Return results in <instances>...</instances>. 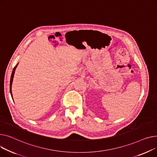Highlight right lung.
Returning a JSON list of instances; mask_svg holds the SVG:
<instances>
[{
    "mask_svg": "<svg viewBox=\"0 0 157 157\" xmlns=\"http://www.w3.org/2000/svg\"><path fill=\"white\" fill-rule=\"evenodd\" d=\"M18 63L16 64V65L14 67V68H13V71H12V74H11V80H10V93H11V97L13 98V94H12V90H11V88H12V84H13V77H14V72H15V70H16V68L17 66Z\"/></svg>",
    "mask_w": 157,
    "mask_h": 157,
    "instance_id": "add662e5",
    "label": "right lung"
}]
</instances>
